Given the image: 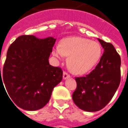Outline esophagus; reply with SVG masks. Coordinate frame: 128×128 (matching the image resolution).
<instances>
[{
  "mask_svg": "<svg viewBox=\"0 0 128 128\" xmlns=\"http://www.w3.org/2000/svg\"><path fill=\"white\" fill-rule=\"evenodd\" d=\"M70 76L68 74V73L66 72H64V73H63V78H64V80L67 79V78H70Z\"/></svg>",
  "mask_w": 128,
  "mask_h": 128,
  "instance_id": "1",
  "label": "esophagus"
}]
</instances>
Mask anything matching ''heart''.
Segmentation results:
<instances>
[{"label":"heart","mask_w":128,"mask_h":128,"mask_svg":"<svg viewBox=\"0 0 128 128\" xmlns=\"http://www.w3.org/2000/svg\"><path fill=\"white\" fill-rule=\"evenodd\" d=\"M52 54L58 59L68 56V66L76 74H83L96 64L101 56L99 43L80 37H71L62 40L60 46L54 48Z\"/></svg>","instance_id":"heart-1"}]
</instances>
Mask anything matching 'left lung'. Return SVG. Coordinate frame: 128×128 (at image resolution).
<instances>
[{
  "mask_svg": "<svg viewBox=\"0 0 128 128\" xmlns=\"http://www.w3.org/2000/svg\"><path fill=\"white\" fill-rule=\"evenodd\" d=\"M104 49L99 64L86 76L75 78L77 86L72 94L76 106L85 112H97L113 98L121 80V58L114 46L98 38Z\"/></svg>",
  "mask_w": 128,
  "mask_h": 128,
  "instance_id": "obj_1",
  "label": "left lung"
}]
</instances>
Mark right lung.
Segmentation results:
<instances>
[{
  "instance_id": "right-lung-1",
  "label": "right lung",
  "mask_w": 128,
  "mask_h": 128,
  "mask_svg": "<svg viewBox=\"0 0 128 128\" xmlns=\"http://www.w3.org/2000/svg\"><path fill=\"white\" fill-rule=\"evenodd\" d=\"M55 42L52 37L21 36L8 50L2 74L0 68V82L3 81L12 103L23 110L42 109L62 81V69L51 66L48 60Z\"/></svg>"
}]
</instances>
